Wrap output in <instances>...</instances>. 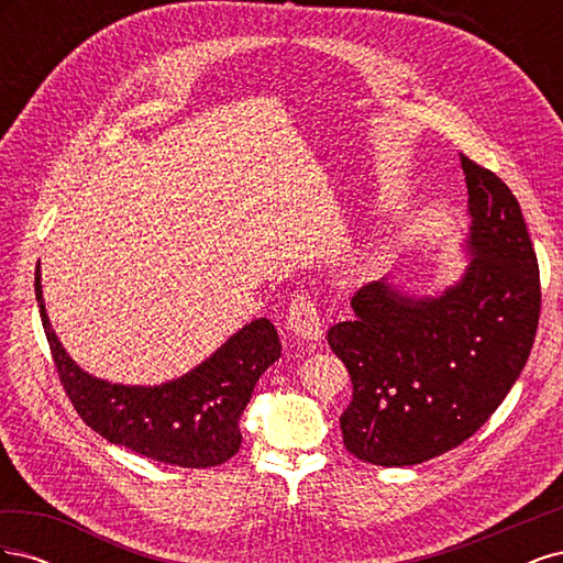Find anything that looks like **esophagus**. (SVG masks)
<instances>
[{
    "label": "esophagus",
    "mask_w": 563,
    "mask_h": 563,
    "mask_svg": "<svg viewBox=\"0 0 563 563\" xmlns=\"http://www.w3.org/2000/svg\"><path fill=\"white\" fill-rule=\"evenodd\" d=\"M286 323H288V329L305 340H321L323 323H321L312 294L298 291L294 296L291 305H288V312H286Z\"/></svg>",
    "instance_id": "34e87169"
}]
</instances>
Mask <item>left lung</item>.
<instances>
[{
	"label": "left lung",
	"instance_id": "1",
	"mask_svg": "<svg viewBox=\"0 0 563 563\" xmlns=\"http://www.w3.org/2000/svg\"><path fill=\"white\" fill-rule=\"evenodd\" d=\"M460 166L472 216L465 277L437 298L371 282L352 296L354 319L327 333L352 380L343 444L371 465H418L463 444L533 347L540 269L519 201L488 168L465 155Z\"/></svg>",
	"mask_w": 563,
	"mask_h": 563
}]
</instances>
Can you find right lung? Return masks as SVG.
I'll return each instance as SVG.
<instances>
[{
  "label": "right lung",
  "mask_w": 563,
  "mask_h": 563,
  "mask_svg": "<svg viewBox=\"0 0 563 563\" xmlns=\"http://www.w3.org/2000/svg\"><path fill=\"white\" fill-rule=\"evenodd\" d=\"M35 294L60 385L91 430L157 463L192 470L223 465L240 451V418L251 391L282 356L277 329L267 319L246 323L211 360L178 380L126 387L89 376L65 354L44 310L40 265Z\"/></svg>",
  "instance_id": "obj_1"
}]
</instances>
